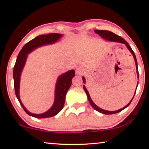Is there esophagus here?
Returning <instances> with one entry per match:
<instances>
[{"instance_id": "1", "label": "esophagus", "mask_w": 149, "mask_h": 149, "mask_svg": "<svg viewBox=\"0 0 149 149\" xmlns=\"http://www.w3.org/2000/svg\"><path fill=\"white\" fill-rule=\"evenodd\" d=\"M85 72V70L84 68H83L79 67L76 69V71H75V74H76L77 75H80L84 74Z\"/></svg>"}]
</instances>
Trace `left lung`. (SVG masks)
<instances>
[{"label": "left lung", "mask_w": 149, "mask_h": 149, "mask_svg": "<svg viewBox=\"0 0 149 149\" xmlns=\"http://www.w3.org/2000/svg\"><path fill=\"white\" fill-rule=\"evenodd\" d=\"M95 32L96 33H97L98 35H99L100 37H102L105 40H107V41H113V42H121V43H123V44H125V46L127 47V48L128 49L130 50V51L132 52V54H133V56L134 58L135 59V65H136V70H137V77L139 78V72H138V65H137V59H136V56H135V54L134 53V52L133 51V50L132 49V48L130 46V45L127 43V42H126L124 39H123L122 37H121L120 36H118V35H116L114 33L109 31H107V30H95ZM82 79H83V81H84V84H85V79L84 77H82ZM137 85H138V83H137ZM137 87H136V89H137ZM84 89L86 93L87 96V98H88V100H89L90 104L92 106V107L94 108L95 110H96L98 112H99L100 113H102V114H116V113H118L121 112V111L123 110V109H125V108H127L128 106L130 104V103L132 102V100L133 99V97H134V96H133V97L132 98V99L131 100V101L128 103V104L124 107L122 108H121L120 110H116V111H108V110H103L102 108H99L98 106L96 105L94 102L93 101L91 98L90 95H89V93L88 92V91L87 90L86 87H85V85H84ZM136 92V91H135Z\"/></svg>", "instance_id": "obj_1"}]
</instances>
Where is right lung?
<instances>
[{"mask_svg":"<svg viewBox=\"0 0 149 149\" xmlns=\"http://www.w3.org/2000/svg\"><path fill=\"white\" fill-rule=\"evenodd\" d=\"M62 36V34L59 33H49L47 35H41L29 41L24 45L22 50H20L18 56L17 57L16 64L14 67L13 77L14 83V89L17 99H18L20 104L23 108L25 112L31 116L37 118H46L54 116L58 113H59L64 107L65 95L69 88L72 85V78L75 76V71L71 70L60 75L58 77L56 87H55V97L54 102L52 107L46 112L42 114H36L29 112L27 110L20 100L19 98V81L20 77L26 64L27 54L31 52L33 50L36 49L43 45L53 44L58 41L59 39Z\"/></svg>","mask_w":149,"mask_h":149,"instance_id":"add662e5","label":"right lung"}]
</instances>
